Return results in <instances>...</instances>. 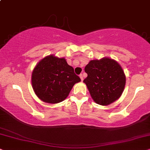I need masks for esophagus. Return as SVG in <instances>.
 <instances>
[{"instance_id": "34e87169", "label": "esophagus", "mask_w": 150, "mask_h": 150, "mask_svg": "<svg viewBox=\"0 0 150 150\" xmlns=\"http://www.w3.org/2000/svg\"><path fill=\"white\" fill-rule=\"evenodd\" d=\"M79 77H80L81 80V81H83V79H84V78H83V75H82V74H80V75H79Z\"/></svg>"}]
</instances>
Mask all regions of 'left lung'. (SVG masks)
Instances as JSON below:
<instances>
[{
	"instance_id": "obj_1",
	"label": "left lung",
	"mask_w": 150,
	"mask_h": 150,
	"mask_svg": "<svg viewBox=\"0 0 150 150\" xmlns=\"http://www.w3.org/2000/svg\"><path fill=\"white\" fill-rule=\"evenodd\" d=\"M84 71L88 76L83 82L96 103L107 106L120 98L126 76L118 62L109 57L91 60Z\"/></svg>"
}]
</instances>
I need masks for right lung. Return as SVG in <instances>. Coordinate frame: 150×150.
I'll return each instance as SVG.
<instances>
[{
  "label": "right lung",
  "mask_w": 150,
  "mask_h": 150,
  "mask_svg": "<svg viewBox=\"0 0 150 150\" xmlns=\"http://www.w3.org/2000/svg\"><path fill=\"white\" fill-rule=\"evenodd\" d=\"M80 81L66 59L54 54L45 57L38 62L31 77L35 94L43 102L49 104L64 101L74 85Z\"/></svg>",
  "instance_id": "add662e5"
}]
</instances>
